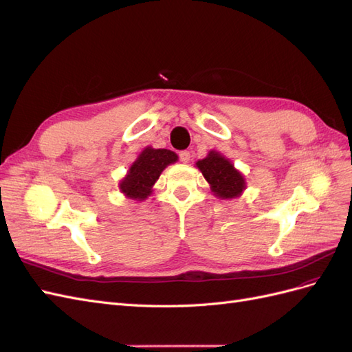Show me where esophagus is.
I'll return each mask as SVG.
<instances>
[{"label": "esophagus", "instance_id": "34e87169", "mask_svg": "<svg viewBox=\"0 0 352 352\" xmlns=\"http://www.w3.org/2000/svg\"><path fill=\"white\" fill-rule=\"evenodd\" d=\"M178 156H179V160H182V162H184V164H187L188 160H190V152H188V150H182V152L178 153Z\"/></svg>", "mask_w": 352, "mask_h": 352}]
</instances>
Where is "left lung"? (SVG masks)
<instances>
[{
	"label": "left lung",
	"instance_id": "8db88e82",
	"mask_svg": "<svg viewBox=\"0 0 352 352\" xmlns=\"http://www.w3.org/2000/svg\"><path fill=\"white\" fill-rule=\"evenodd\" d=\"M196 165L202 170L206 182L210 184V190L218 197L232 199L243 192V175L234 169V166L228 162V159L219 153L210 152L205 159L199 160Z\"/></svg>",
	"mask_w": 352,
	"mask_h": 352
}]
</instances>
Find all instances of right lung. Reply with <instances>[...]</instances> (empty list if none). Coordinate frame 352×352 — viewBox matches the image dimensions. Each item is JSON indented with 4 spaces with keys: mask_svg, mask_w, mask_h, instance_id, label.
Masks as SVG:
<instances>
[{
    "mask_svg": "<svg viewBox=\"0 0 352 352\" xmlns=\"http://www.w3.org/2000/svg\"><path fill=\"white\" fill-rule=\"evenodd\" d=\"M177 160V155L166 148L147 147L129 168L128 175L120 182V190L135 200H143L152 193L160 173Z\"/></svg>",
    "mask_w": 352,
    "mask_h": 352,
    "instance_id": "right-lung-1",
    "label": "right lung"
}]
</instances>
